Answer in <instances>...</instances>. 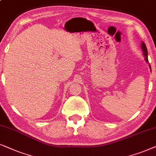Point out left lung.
Segmentation results:
<instances>
[{"label":"left lung","mask_w":156,"mask_h":156,"mask_svg":"<svg viewBox=\"0 0 156 156\" xmlns=\"http://www.w3.org/2000/svg\"><path fill=\"white\" fill-rule=\"evenodd\" d=\"M141 48H142V50H143V51H144V55H145V56H146V60L147 62H148V59H147V57H148V51H147L146 46V44H145V43H144V42H142ZM150 67H151V65H150Z\"/></svg>","instance_id":"8db88e82"}]
</instances>
